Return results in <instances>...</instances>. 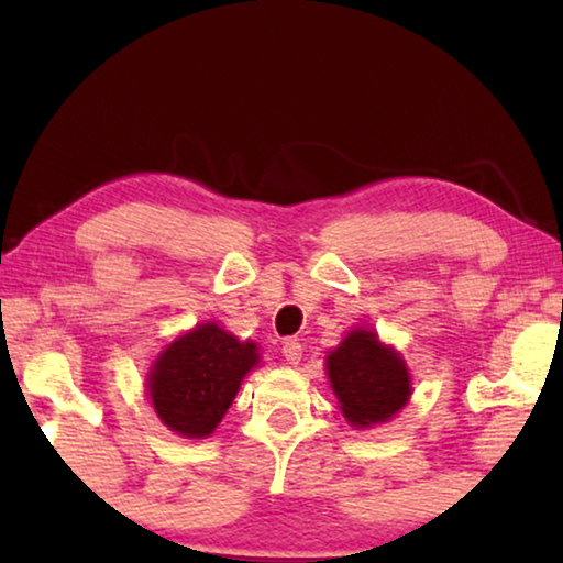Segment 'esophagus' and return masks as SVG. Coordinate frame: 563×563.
<instances>
[{
	"mask_svg": "<svg viewBox=\"0 0 563 563\" xmlns=\"http://www.w3.org/2000/svg\"><path fill=\"white\" fill-rule=\"evenodd\" d=\"M283 357L290 362V365H298L302 357V345L298 340H285L283 342Z\"/></svg>",
	"mask_w": 563,
	"mask_h": 563,
	"instance_id": "esophagus-1",
	"label": "esophagus"
}]
</instances>
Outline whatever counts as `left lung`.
Wrapping results in <instances>:
<instances>
[{
  "label": "left lung",
  "mask_w": 563,
  "mask_h": 563,
  "mask_svg": "<svg viewBox=\"0 0 563 563\" xmlns=\"http://www.w3.org/2000/svg\"><path fill=\"white\" fill-rule=\"evenodd\" d=\"M328 375L342 415L355 427L387 422L409 397L405 362L367 330H352L342 340L328 357Z\"/></svg>",
  "instance_id": "left-lung-1"
}]
</instances>
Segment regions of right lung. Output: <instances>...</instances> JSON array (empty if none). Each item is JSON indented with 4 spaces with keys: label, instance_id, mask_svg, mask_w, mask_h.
Wrapping results in <instances>:
<instances>
[{
    "label": "right lung",
    "instance_id": "1",
    "mask_svg": "<svg viewBox=\"0 0 563 563\" xmlns=\"http://www.w3.org/2000/svg\"><path fill=\"white\" fill-rule=\"evenodd\" d=\"M255 362L253 342H238L213 322L170 342L148 377L151 402L161 422L184 437H208Z\"/></svg>",
    "mask_w": 563,
    "mask_h": 563
}]
</instances>
